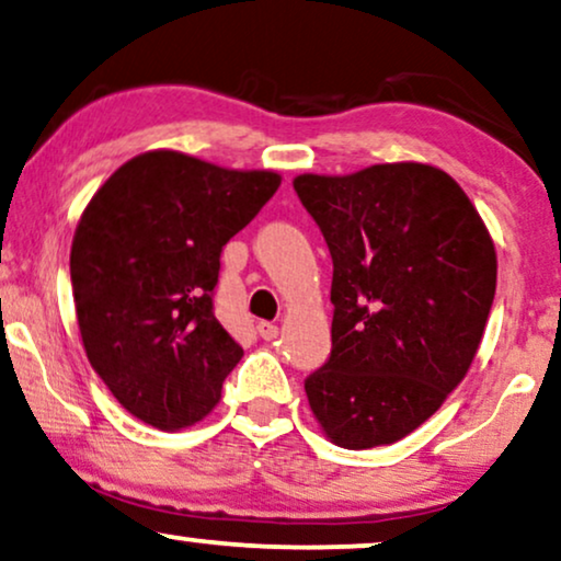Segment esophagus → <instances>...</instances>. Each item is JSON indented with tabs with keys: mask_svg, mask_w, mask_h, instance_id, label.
<instances>
[{
	"mask_svg": "<svg viewBox=\"0 0 561 561\" xmlns=\"http://www.w3.org/2000/svg\"><path fill=\"white\" fill-rule=\"evenodd\" d=\"M256 331L264 341H274L276 335H279V328H276L274 323H268V320H261V323L256 325Z\"/></svg>",
	"mask_w": 561,
	"mask_h": 561,
	"instance_id": "1",
	"label": "esophagus"
}]
</instances>
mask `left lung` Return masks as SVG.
<instances>
[{"label":"left lung","mask_w":561,"mask_h":561,"mask_svg":"<svg viewBox=\"0 0 561 561\" xmlns=\"http://www.w3.org/2000/svg\"><path fill=\"white\" fill-rule=\"evenodd\" d=\"M295 192L333 259L331 356L305 379L333 444H394L465 379L495 297V245L442 169L305 174Z\"/></svg>","instance_id":"1"}]
</instances>
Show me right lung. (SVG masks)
I'll return each mask as SVG.
<instances>
[{
	"instance_id": "obj_1",
	"label": "right lung",
	"mask_w": 561,
	"mask_h": 561,
	"mask_svg": "<svg viewBox=\"0 0 561 561\" xmlns=\"http://www.w3.org/2000/svg\"><path fill=\"white\" fill-rule=\"evenodd\" d=\"M282 179L176 151L123 163L81 215L71 289L89 364L119 405L161 431L218 405L238 346L215 318L220 253Z\"/></svg>"
}]
</instances>
